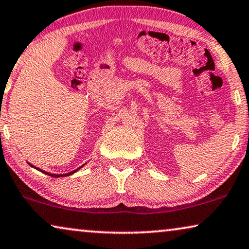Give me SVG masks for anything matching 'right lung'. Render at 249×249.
<instances>
[{
	"mask_svg": "<svg viewBox=\"0 0 249 249\" xmlns=\"http://www.w3.org/2000/svg\"><path fill=\"white\" fill-rule=\"evenodd\" d=\"M29 164H30V163H29ZM30 166H31V167H34L33 164H30ZM81 167H83V166H81ZM81 167H80V168H81ZM80 168H78V169H76V170H79ZM36 169H38V168H36ZM76 170H74V171H71V173H68V174H64V175H56V174H50V173H46V171H44V170H40V171H41V173H44V174H47V175H50V176H52V177H62V176H70V175L74 174Z\"/></svg>",
	"mask_w": 249,
	"mask_h": 249,
	"instance_id": "obj_1",
	"label": "right lung"
}]
</instances>
